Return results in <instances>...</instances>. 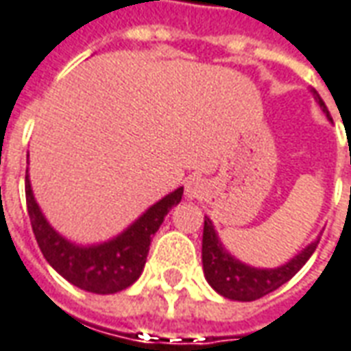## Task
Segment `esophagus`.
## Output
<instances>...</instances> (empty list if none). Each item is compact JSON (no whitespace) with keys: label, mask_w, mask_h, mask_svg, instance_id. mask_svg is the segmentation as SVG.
<instances>
[{"label":"esophagus","mask_w":351,"mask_h":351,"mask_svg":"<svg viewBox=\"0 0 351 351\" xmlns=\"http://www.w3.org/2000/svg\"><path fill=\"white\" fill-rule=\"evenodd\" d=\"M206 193V183L200 178H189L185 181V196L186 200H196L202 198V194Z\"/></svg>","instance_id":"34e87169"}]
</instances>
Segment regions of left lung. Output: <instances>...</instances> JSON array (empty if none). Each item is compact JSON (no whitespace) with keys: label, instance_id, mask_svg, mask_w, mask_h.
<instances>
[{"label":"left lung","instance_id":"8db88e82","mask_svg":"<svg viewBox=\"0 0 351 351\" xmlns=\"http://www.w3.org/2000/svg\"><path fill=\"white\" fill-rule=\"evenodd\" d=\"M314 101L318 102L322 112L326 114L329 121H333L329 116L326 102L314 88H311ZM351 162V155H350ZM319 243V235L306 245L305 249L299 250L295 256L288 260L278 267H254L249 263L241 262L230 252L224 243L219 237V232L215 230L213 221L206 217L204 219V237H202V265L204 275L209 286L222 298L232 301H256V299L267 295L271 291L280 288L284 282H288L298 273L306 260L312 256Z\"/></svg>","mask_w":351,"mask_h":351}]
</instances>
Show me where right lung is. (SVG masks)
Wrapping results in <instances>:
<instances>
[{
  "label": "right lung",
  "instance_id": "add662e5",
  "mask_svg": "<svg viewBox=\"0 0 351 351\" xmlns=\"http://www.w3.org/2000/svg\"><path fill=\"white\" fill-rule=\"evenodd\" d=\"M181 196L183 186H178L165 198L147 207L136 221L130 222L117 235L106 241L82 245L67 239L48 222L35 200L29 173L25 172L27 213L43 256L65 280L80 290L99 295L117 293L140 278L149 252L151 237L157 234L170 209L181 202Z\"/></svg>",
  "mask_w": 351,
  "mask_h": 351
}]
</instances>
